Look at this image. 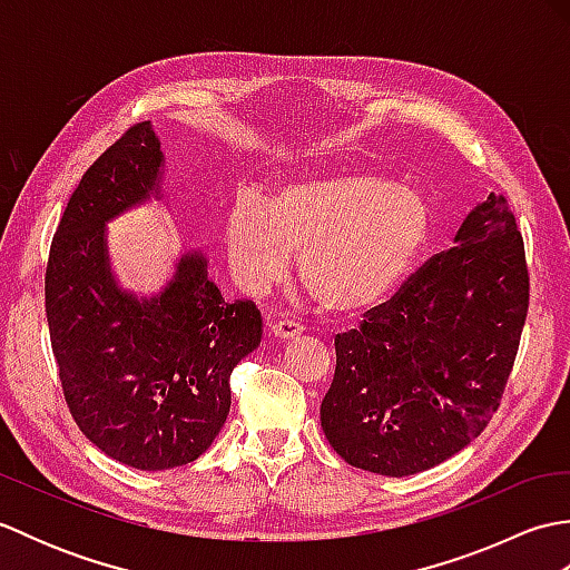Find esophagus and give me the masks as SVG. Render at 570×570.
Returning a JSON list of instances; mask_svg holds the SVG:
<instances>
[{"label": "esophagus", "mask_w": 570, "mask_h": 570, "mask_svg": "<svg viewBox=\"0 0 570 570\" xmlns=\"http://www.w3.org/2000/svg\"><path fill=\"white\" fill-rule=\"evenodd\" d=\"M269 328H272V335L274 337H282V341H292V337H296V335H301V333L306 331L304 325H301L298 321H292V318L276 321V323L269 325Z\"/></svg>", "instance_id": "obj_1"}]
</instances>
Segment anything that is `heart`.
Returning <instances> with one entry per match:
<instances>
[{"label": "heart", "instance_id": "obj_1", "mask_svg": "<svg viewBox=\"0 0 570 570\" xmlns=\"http://www.w3.org/2000/svg\"><path fill=\"white\" fill-rule=\"evenodd\" d=\"M429 203L411 184L377 174H333L278 188L264 208L247 198L227 213L229 272L249 294L272 292L298 254V278L325 311L377 306L426 242Z\"/></svg>", "mask_w": 570, "mask_h": 570}]
</instances>
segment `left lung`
Wrapping results in <instances>:
<instances>
[{"instance_id":"left-lung-1","label":"left lung","mask_w":570,"mask_h":570,"mask_svg":"<svg viewBox=\"0 0 570 570\" xmlns=\"http://www.w3.org/2000/svg\"><path fill=\"white\" fill-rule=\"evenodd\" d=\"M360 328L335 335L321 426L345 463L404 478L443 463L485 431L529 308L524 239L504 196L465 217Z\"/></svg>"}]
</instances>
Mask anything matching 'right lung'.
<instances>
[{"label":"right lung","mask_w":570,"mask_h":570,"mask_svg":"<svg viewBox=\"0 0 570 570\" xmlns=\"http://www.w3.org/2000/svg\"><path fill=\"white\" fill-rule=\"evenodd\" d=\"M161 141L129 127L66 205L46 266V318L78 429L119 463L168 470L208 451L229 414V374L262 343L252 301L227 304L200 252H186L161 294L117 286L105 225L161 196Z\"/></svg>","instance_id":"add662e5"}]
</instances>
